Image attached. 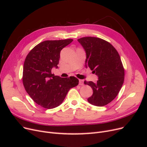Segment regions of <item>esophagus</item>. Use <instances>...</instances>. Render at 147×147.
Instances as JSON below:
<instances>
[{"label": "esophagus", "mask_w": 147, "mask_h": 147, "mask_svg": "<svg viewBox=\"0 0 147 147\" xmlns=\"http://www.w3.org/2000/svg\"><path fill=\"white\" fill-rule=\"evenodd\" d=\"M79 85L80 86H83L84 85V83L82 80H79Z\"/></svg>", "instance_id": "1"}]
</instances>
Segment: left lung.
Returning <instances> with one entry per match:
<instances>
[{
    "label": "left lung",
    "mask_w": 147,
    "mask_h": 147,
    "mask_svg": "<svg viewBox=\"0 0 147 147\" xmlns=\"http://www.w3.org/2000/svg\"><path fill=\"white\" fill-rule=\"evenodd\" d=\"M86 52V67L98 77L96 83L84 81L93 90L88 102L98 107L106 105L117 97L124 79V69L120 56L112 45L97 37L78 39Z\"/></svg>",
    "instance_id": "1"
}]
</instances>
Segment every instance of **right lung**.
Here are the masks:
<instances>
[{"label": "right lung", "instance_id": "add662e5", "mask_svg": "<svg viewBox=\"0 0 147 147\" xmlns=\"http://www.w3.org/2000/svg\"><path fill=\"white\" fill-rule=\"evenodd\" d=\"M72 39L46 40L33 48L26 56L23 72V83L31 98L42 107L51 109L63 103L70 88L77 86L75 77L61 78L52 74L57 68L62 49Z\"/></svg>", "mask_w": 147, "mask_h": 147}]
</instances>
